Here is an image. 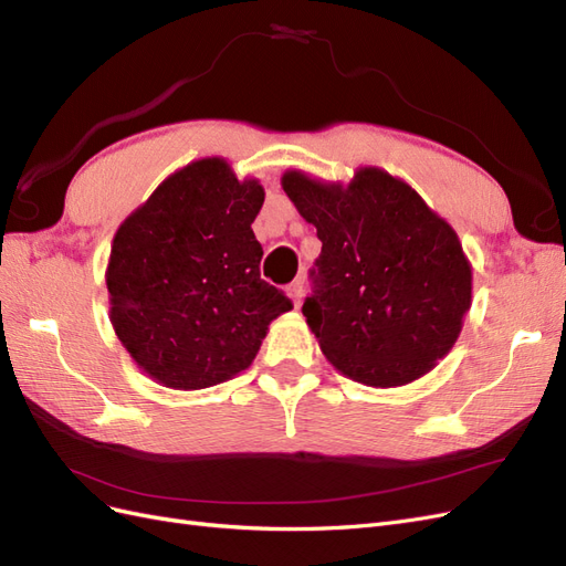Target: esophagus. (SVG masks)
I'll list each match as a JSON object with an SVG mask.
<instances>
[{"mask_svg": "<svg viewBox=\"0 0 566 566\" xmlns=\"http://www.w3.org/2000/svg\"><path fill=\"white\" fill-rule=\"evenodd\" d=\"M302 295H304V279H297L287 285V297L293 300L295 304L302 302Z\"/></svg>", "mask_w": 566, "mask_h": 566, "instance_id": "1", "label": "esophagus"}]
</instances>
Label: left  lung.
<instances>
[{
  "mask_svg": "<svg viewBox=\"0 0 566 566\" xmlns=\"http://www.w3.org/2000/svg\"><path fill=\"white\" fill-rule=\"evenodd\" d=\"M281 184L323 243L302 314L325 358L368 387L430 373L472 304V266L455 231L378 167H361L347 186L297 169Z\"/></svg>",
  "mask_w": 566,
  "mask_h": 566,
  "instance_id": "8db88e82",
  "label": "left lung"
}]
</instances>
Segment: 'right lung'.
<instances>
[{
	"mask_svg": "<svg viewBox=\"0 0 566 566\" xmlns=\"http://www.w3.org/2000/svg\"><path fill=\"white\" fill-rule=\"evenodd\" d=\"M264 188L224 158L167 177L119 224L106 271L111 323L144 373L172 389H205L245 370L269 323L293 310L260 276L252 233Z\"/></svg>",
	"mask_w": 566,
	"mask_h": 566,
	"instance_id": "right-lung-1",
	"label": "right lung"
}]
</instances>
